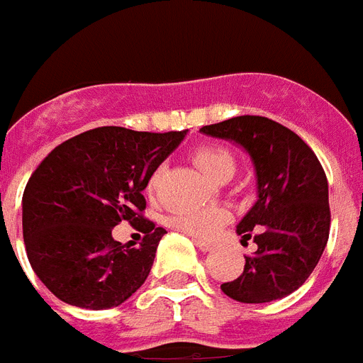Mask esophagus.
<instances>
[{"instance_id":"1","label":"esophagus","mask_w":363,"mask_h":363,"mask_svg":"<svg viewBox=\"0 0 363 363\" xmlns=\"http://www.w3.org/2000/svg\"><path fill=\"white\" fill-rule=\"evenodd\" d=\"M195 245L200 249V251H204V253H210V251H213V249H216V245H213V243L200 242V240H195Z\"/></svg>"}]
</instances>
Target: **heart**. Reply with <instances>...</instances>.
<instances>
[{"instance_id": "1", "label": "heart", "mask_w": 363, "mask_h": 363, "mask_svg": "<svg viewBox=\"0 0 363 363\" xmlns=\"http://www.w3.org/2000/svg\"><path fill=\"white\" fill-rule=\"evenodd\" d=\"M193 161L208 178L217 182V184H227L228 179L236 174V157L232 155L228 147L219 146V144L200 146L193 153ZM163 167L157 168L147 182V189L152 193L159 187V182L163 178ZM227 210H223L219 206H210V208H200V210L179 211L170 219V223H172V227L185 232V234L206 240V238L216 236V232L227 223Z\"/></svg>"}]
</instances>
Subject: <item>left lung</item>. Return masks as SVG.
<instances>
[{"label": "left lung", "instance_id": "8db88e82", "mask_svg": "<svg viewBox=\"0 0 363 363\" xmlns=\"http://www.w3.org/2000/svg\"><path fill=\"white\" fill-rule=\"evenodd\" d=\"M200 131L240 144L257 174V202L236 227L242 242L253 236L257 251L245 257L242 275L223 283L221 291L243 303L289 296L306 283L328 243L323 164L296 133L262 116H238Z\"/></svg>", "mask_w": 363, "mask_h": 363}]
</instances>
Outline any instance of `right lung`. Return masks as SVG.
Instances as JSON below:
<instances>
[{"instance_id":"1","label":"right lung","mask_w":363,"mask_h":363,"mask_svg":"<svg viewBox=\"0 0 363 363\" xmlns=\"http://www.w3.org/2000/svg\"><path fill=\"white\" fill-rule=\"evenodd\" d=\"M185 133L97 127L43 159L22 196V230L31 268L54 296L99 311L144 285L167 230L142 216V191ZM121 220L145 234L138 248L111 238Z\"/></svg>"}]
</instances>
